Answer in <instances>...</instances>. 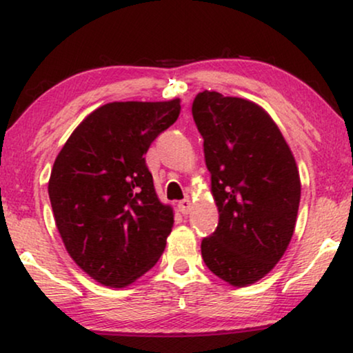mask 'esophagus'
Wrapping results in <instances>:
<instances>
[{
	"mask_svg": "<svg viewBox=\"0 0 353 353\" xmlns=\"http://www.w3.org/2000/svg\"><path fill=\"white\" fill-rule=\"evenodd\" d=\"M178 210L181 212L183 215H188L191 212V201L190 199H183L178 202Z\"/></svg>",
	"mask_w": 353,
	"mask_h": 353,
	"instance_id": "1",
	"label": "esophagus"
}]
</instances>
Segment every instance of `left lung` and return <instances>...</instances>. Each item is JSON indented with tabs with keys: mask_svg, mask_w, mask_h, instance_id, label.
<instances>
[{
	"mask_svg": "<svg viewBox=\"0 0 353 353\" xmlns=\"http://www.w3.org/2000/svg\"><path fill=\"white\" fill-rule=\"evenodd\" d=\"M219 225L201 243L207 268L233 286L263 278L288 249L301 202L297 165L257 104L216 91L192 101Z\"/></svg>",
	"mask_w": 353,
	"mask_h": 353,
	"instance_id": "8db88e82",
	"label": "left lung"
}]
</instances>
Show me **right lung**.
Listing matches in <instances>:
<instances>
[{
  "label": "right lung",
  "mask_w": 353,
  "mask_h": 353,
  "mask_svg": "<svg viewBox=\"0 0 353 353\" xmlns=\"http://www.w3.org/2000/svg\"><path fill=\"white\" fill-rule=\"evenodd\" d=\"M180 110V99L101 105L56 157L48 185L56 226L74 262L104 286H128L165 249L173 212L157 199L144 154Z\"/></svg>",
  "instance_id": "right-lung-1"
}]
</instances>
